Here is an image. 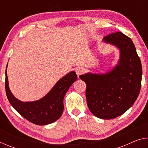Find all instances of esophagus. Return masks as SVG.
<instances>
[{
  "label": "esophagus",
  "instance_id": "esophagus-1",
  "mask_svg": "<svg viewBox=\"0 0 148 148\" xmlns=\"http://www.w3.org/2000/svg\"><path fill=\"white\" fill-rule=\"evenodd\" d=\"M75 71H76V74L78 76L79 75H81L84 73V69L83 68H82V67H77L76 70H75Z\"/></svg>",
  "mask_w": 148,
  "mask_h": 148
}]
</instances>
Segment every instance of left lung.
<instances>
[{
	"mask_svg": "<svg viewBox=\"0 0 148 148\" xmlns=\"http://www.w3.org/2000/svg\"><path fill=\"white\" fill-rule=\"evenodd\" d=\"M103 42L120 50V59L105 74L87 73L79 77L86 84L87 106L97 117L111 119L121 116L136 101L141 87L142 69L132 40L121 32L104 37Z\"/></svg>",
	"mask_w": 148,
	"mask_h": 148,
	"instance_id": "left-lung-1",
	"label": "left lung"
}]
</instances>
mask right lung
<instances>
[{"mask_svg":"<svg viewBox=\"0 0 148 148\" xmlns=\"http://www.w3.org/2000/svg\"><path fill=\"white\" fill-rule=\"evenodd\" d=\"M5 75V89L10 103L24 118L38 125L52 123L59 119L63 112L64 95L77 79L76 72L72 71L60 79L43 98L33 102H21L17 99L10 90L6 70Z\"/></svg>","mask_w":148,"mask_h":148,"instance_id":"1","label":"right lung"}]
</instances>
